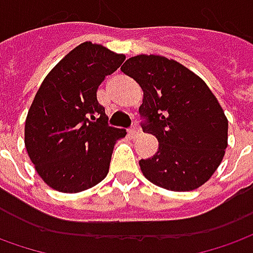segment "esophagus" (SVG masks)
Here are the masks:
<instances>
[{
  "label": "esophagus",
  "mask_w": 253,
  "mask_h": 253,
  "mask_svg": "<svg viewBox=\"0 0 253 253\" xmlns=\"http://www.w3.org/2000/svg\"><path fill=\"white\" fill-rule=\"evenodd\" d=\"M128 133H130V135H131L133 138H135V137H138V135L141 134V130L137 126H133L130 130H128Z\"/></svg>",
  "instance_id": "obj_1"
}]
</instances>
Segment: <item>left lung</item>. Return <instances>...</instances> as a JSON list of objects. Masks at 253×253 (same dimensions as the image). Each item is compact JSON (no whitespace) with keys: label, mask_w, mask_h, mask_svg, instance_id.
Masks as SVG:
<instances>
[{"label":"left lung","mask_w":253,"mask_h":253,"mask_svg":"<svg viewBox=\"0 0 253 253\" xmlns=\"http://www.w3.org/2000/svg\"><path fill=\"white\" fill-rule=\"evenodd\" d=\"M122 72L144 91L141 127L159 141L155 155L140 161L144 176L170 191L201 187L227 148V118L212 91L181 63L158 55L133 56Z\"/></svg>","instance_id":"1"}]
</instances>
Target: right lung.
<instances>
[{
  "mask_svg": "<svg viewBox=\"0 0 253 253\" xmlns=\"http://www.w3.org/2000/svg\"><path fill=\"white\" fill-rule=\"evenodd\" d=\"M126 59L102 45L83 42L55 66L27 113L25 145L51 188L80 192L108 174L113 145L125 128L108 125L97 90Z\"/></svg>",
  "mask_w": 253,
  "mask_h": 253,
  "instance_id": "right-lung-1",
  "label": "right lung"
}]
</instances>
